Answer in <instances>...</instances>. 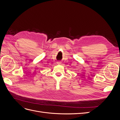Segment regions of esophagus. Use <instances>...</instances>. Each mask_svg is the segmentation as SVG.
<instances>
[{"label":"esophagus","mask_w":120,"mask_h":120,"mask_svg":"<svg viewBox=\"0 0 120 120\" xmlns=\"http://www.w3.org/2000/svg\"><path fill=\"white\" fill-rule=\"evenodd\" d=\"M57 64H61V61H57Z\"/></svg>","instance_id":"34e87169"}]
</instances>
